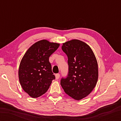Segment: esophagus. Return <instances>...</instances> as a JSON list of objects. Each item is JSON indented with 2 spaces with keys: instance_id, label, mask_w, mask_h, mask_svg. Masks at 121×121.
I'll return each instance as SVG.
<instances>
[{
  "instance_id": "34e87169",
  "label": "esophagus",
  "mask_w": 121,
  "mask_h": 121,
  "mask_svg": "<svg viewBox=\"0 0 121 121\" xmlns=\"http://www.w3.org/2000/svg\"><path fill=\"white\" fill-rule=\"evenodd\" d=\"M55 76H56V79H58L59 78H60V74H56L55 75Z\"/></svg>"
}]
</instances>
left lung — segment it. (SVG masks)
Wrapping results in <instances>:
<instances>
[{"label": "left lung", "instance_id": "8db88e82", "mask_svg": "<svg viewBox=\"0 0 121 121\" xmlns=\"http://www.w3.org/2000/svg\"><path fill=\"white\" fill-rule=\"evenodd\" d=\"M62 50L68 56L69 71L66 78L61 79V85L71 98L82 99L91 93L97 84L96 58L91 47L78 39L63 43Z\"/></svg>", "mask_w": 121, "mask_h": 121}]
</instances>
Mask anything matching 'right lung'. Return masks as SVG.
Here are the masks:
<instances>
[{
    "label": "right lung",
    "mask_w": 121,
    "mask_h": 121,
    "mask_svg": "<svg viewBox=\"0 0 121 121\" xmlns=\"http://www.w3.org/2000/svg\"><path fill=\"white\" fill-rule=\"evenodd\" d=\"M60 44L42 40L35 43L25 53L19 69L20 84L32 98H37L48 91L55 79L49 58Z\"/></svg>",
    "instance_id": "obj_1"
}]
</instances>
